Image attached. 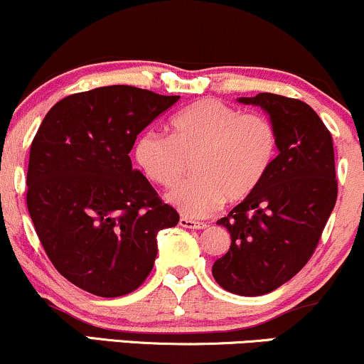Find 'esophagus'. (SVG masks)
<instances>
[{
	"label": "esophagus",
	"instance_id": "1",
	"mask_svg": "<svg viewBox=\"0 0 364 364\" xmlns=\"http://www.w3.org/2000/svg\"><path fill=\"white\" fill-rule=\"evenodd\" d=\"M179 225L185 227V229H207L208 227L207 222H196L193 218H188V217L179 218Z\"/></svg>",
	"mask_w": 364,
	"mask_h": 364
}]
</instances>
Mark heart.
<instances>
[{
  "label": "heart",
  "instance_id": "1",
  "mask_svg": "<svg viewBox=\"0 0 364 364\" xmlns=\"http://www.w3.org/2000/svg\"><path fill=\"white\" fill-rule=\"evenodd\" d=\"M278 149L268 118L244 115L218 100H201L174 115L171 137L146 132L135 144L144 174L169 188L186 173L195 176L168 195V201L191 218L212 215L227 201L244 200L261 185Z\"/></svg>",
  "mask_w": 364,
  "mask_h": 364
}]
</instances>
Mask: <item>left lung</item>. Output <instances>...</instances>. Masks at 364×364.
Returning a JSON list of instances; mask_svg holds the SVG:
<instances>
[{
  "mask_svg": "<svg viewBox=\"0 0 364 364\" xmlns=\"http://www.w3.org/2000/svg\"><path fill=\"white\" fill-rule=\"evenodd\" d=\"M237 102L266 112L278 156L261 185L217 222L229 230L230 247L212 274L227 291L259 296L295 277L317 247L337 198L334 146L300 100L259 93Z\"/></svg>",
  "mask_w": 364,
  "mask_h": 364,
  "instance_id": "left-lung-1",
  "label": "left lung"
}]
</instances>
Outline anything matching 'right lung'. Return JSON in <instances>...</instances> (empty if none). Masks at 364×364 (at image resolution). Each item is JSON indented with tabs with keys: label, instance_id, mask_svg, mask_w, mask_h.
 Returning <instances> with one entry per match:
<instances>
[{
	"label": "right lung",
	"instance_id": "obj_1",
	"mask_svg": "<svg viewBox=\"0 0 364 364\" xmlns=\"http://www.w3.org/2000/svg\"><path fill=\"white\" fill-rule=\"evenodd\" d=\"M179 96L105 86L68 96L30 147L27 205L47 256L65 279L113 299L149 277L157 232L179 215L132 168L135 139Z\"/></svg>",
	"mask_w": 364,
	"mask_h": 364
}]
</instances>
